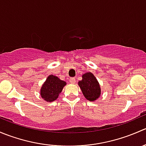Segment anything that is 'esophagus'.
Returning <instances> with one entry per match:
<instances>
[{
  "label": "esophagus",
  "mask_w": 146,
  "mask_h": 146,
  "mask_svg": "<svg viewBox=\"0 0 146 146\" xmlns=\"http://www.w3.org/2000/svg\"><path fill=\"white\" fill-rule=\"evenodd\" d=\"M69 82L71 84H75L76 83V79H75L74 78H71L69 79Z\"/></svg>",
  "instance_id": "34e87169"
}]
</instances>
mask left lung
<instances>
[{
    "mask_svg": "<svg viewBox=\"0 0 146 146\" xmlns=\"http://www.w3.org/2000/svg\"><path fill=\"white\" fill-rule=\"evenodd\" d=\"M84 97L90 102L96 101L101 95V88L99 82L91 72L84 73L82 80L78 82Z\"/></svg>",
    "mask_w": 146,
    "mask_h": 146,
    "instance_id": "8db88e82",
    "label": "left lung"
}]
</instances>
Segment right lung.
<instances>
[{
	"instance_id": "add662e5",
	"label": "right lung",
	"mask_w": 146,
	"mask_h": 146,
	"mask_svg": "<svg viewBox=\"0 0 146 146\" xmlns=\"http://www.w3.org/2000/svg\"><path fill=\"white\" fill-rule=\"evenodd\" d=\"M66 82L54 75H49L42 85L40 95L46 102H53L58 98Z\"/></svg>"
}]
</instances>
